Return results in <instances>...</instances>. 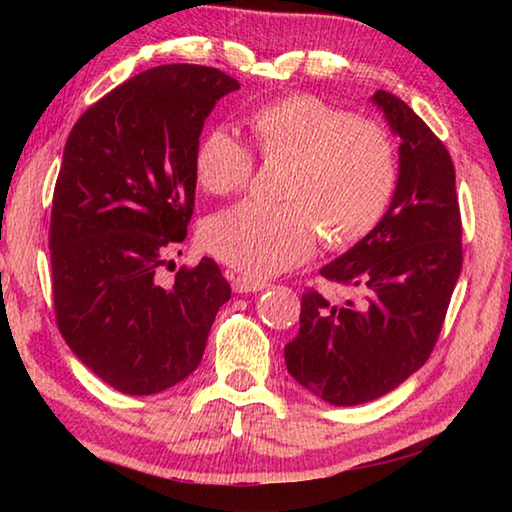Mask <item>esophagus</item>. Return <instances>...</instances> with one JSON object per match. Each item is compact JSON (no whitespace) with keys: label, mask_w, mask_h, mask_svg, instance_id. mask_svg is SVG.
<instances>
[{"label":"esophagus","mask_w":512,"mask_h":512,"mask_svg":"<svg viewBox=\"0 0 512 512\" xmlns=\"http://www.w3.org/2000/svg\"><path fill=\"white\" fill-rule=\"evenodd\" d=\"M230 282H232V291L235 293H255L268 287V282L253 280V277H246V275H230Z\"/></svg>","instance_id":"34e87169"}]
</instances>
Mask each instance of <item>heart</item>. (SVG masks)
<instances>
[{
    "label": "heart",
    "mask_w": 512,
    "mask_h": 512,
    "mask_svg": "<svg viewBox=\"0 0 512 512\" xmlns=\"http://www.w3.org/2000/svg\"><path fill=\"white\" fill-rule=\"evenodd\" d=\"M250 149L264 162H287L284 203H241L203 225V244L248 277H271L305 264L320 230L336 248L366 239L397 189L388 133L314 94H287L246 119ZM255 160L230 133H205L194 153L198 187L212 196L246 189Z\"/></svg>",
    "instance_id": "b5f03b06"
}]
</instances>
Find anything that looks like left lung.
<instances>
[{
    "mask_svg": "<svg viewBox=\"0 0 512 512\" xmlns=\"http://www.w3.org/2000/svg\"><path fill=\"white\" fill-rule=\"evenodd\" d=\"M372 101L400 135V178L381 223L320 275L366 300L302 296L300 332L284 345L291 377L336 406L391 393L424 366L463 268L454 164L431 128L386 90Z\"/></svg>",
    "mask_w": 512,
    "mask_h": 512,
    "instance_id": "left-lung-1",
    "label": "left lung"
}]
</instances>
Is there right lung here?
<instances>
[{
	"label": "right lung",
	"mask_w": 512,
	"mask_h": 512,
	"mask_svg": "<svg viewBox=\"0 0 512 512\" xmlns=\"http://www.w3.org/2000/svg\"><path fill=\"white\" fill-rule=\"evenodd\" d=\"M239 90L203 65H160L83 112L49 223L56 325L94 375L153 395L192 375L230 284L203 257L158 282L194 214V153L216 101ZM180 253V250H178Z\"/></svg>",
	"instance_id": "right-lung-1"
}]
</instances>
